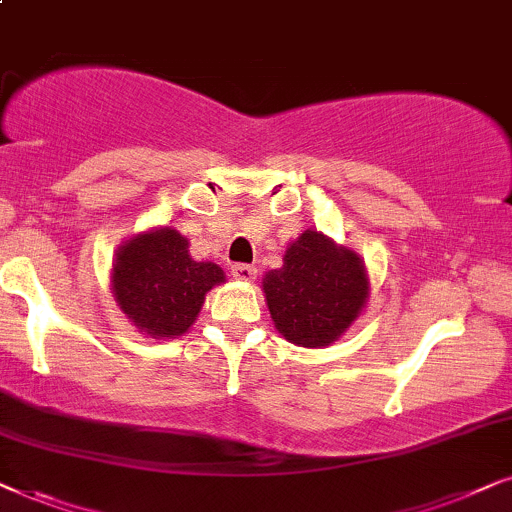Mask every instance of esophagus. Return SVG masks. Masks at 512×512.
Segmentation results:
<instances>
[{"label": "esophagus", "mask_w": 512, "mask_h": 512, "mask_svg": "<svg viewBox=\"0 0 512 512\" xmlns=\"http://www.w3.org/2000/svg\"><path fill=\"white\" fill-rule=\"evenodd\" d=\"M231 276H234L236 281H252V278L257 276V269L252 267V264H234V267H231Z\"/></svg>", "instance_id": "34e87169"}]
</instances>
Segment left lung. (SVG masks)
Returning a JSON list of instances; mask_svg holds the SVG:
<instances>
[{
    "label": "left lung",
    "instance_id": "left-lung-1",
    "mask_svg": "<svg viewBox=\"0 0 512 512\" xmlns=\"http://www.w3.org/2000/svg\"><path fill=\"white\" fill-rule=\"evenodd\" d=\"M278 332L299 346H327L363 309L367 276L360 257L318 231H304L285 252L283 269L264 276Z\"/></svg>",
    "mask_w": 512,
    "mask_h": 512
}]
</instances>
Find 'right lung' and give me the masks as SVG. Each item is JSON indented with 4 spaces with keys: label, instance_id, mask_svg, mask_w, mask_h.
Returning a JSON list of instances; mask_svg holds the SVG:
<instances>
[{
    "label": "right lung",
    "instance_id": "add662e5",
    "mask_svg": "<svg viewBox=\"0 0 512 512\" xmlns=\"http://www.w3.org/2000/svg\"><path fill=\"white\" fill-rule=\"evenodd\" d=\"M177 229L163 227L138 236L119 250L112 290L121 311L149 337H177L199 316L203 297L224 271L213 262H194Z\"/></svg>",
    "mask_w": 512,
    "mask_h": 512
}]
</instances>
